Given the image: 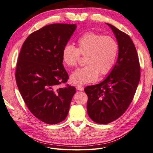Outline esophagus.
Returning a JSON list of instances; mask_svg holds the SVG:
<instances>
[{
    "label": "esophagus",
    "mask_w": 153,
    "mask_h": 153,
    "mask_svg": "<svg viewBox=\"0 0 153 153\" xmlns=\"http://www.w3.org/2000/svg\"><path fill=\"white\" fill-rule=\"evenodd\" d=\"M76 89L78 91H84V87H82L81 85H76Z\"/></svg>",
    "instance_id": "esophagus-1"
}]
</instances>
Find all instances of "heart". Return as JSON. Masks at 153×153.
Returning a JSON list of instances; mask_svg holds the SVG:
<instances>
[{
  "label": "heart",
  "mask_w": 153,
  "mask_h": 153,
  "mask_svg": "<svg viewBox=\"0 0 153 153\" xmlns=\"http://www.w3.org/2000/svg\"><path fill=\"white\" fill-rule=\"evenodd\" d=\"M118 44L112 37L88 32L77 40V48L67 44L62 52L63 62L68 67L75 66L80 54L85 56L86 66L77 69L70 75V82L75 85L93 82L100 75L112 70L118 54Z\"/></svg>",
  "instance_id": "1"
}]
</instances>
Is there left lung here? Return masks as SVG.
I'll return each mask as SVG.
<instances>
[{"label": "left lung", "mask_w": 153, "mask_h": 153, "mask_svg": "<svg viewBox=\"0 0 153 153\" xmlns=\"http://www.w3.org/2000/svg\"><path fill=\"white\" fill-rule=\"evenodd\" d=\"M119 47L118 58L105 79L98 84L87 86V114L96 123L108 124L125 112L133 100L140 78L137 50L128 35L112 25Z\"/></svg>", "instance_id": "1"}]
</instances>
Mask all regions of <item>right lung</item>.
Segmentation results:
<instances>
[{"label":"right lung","mask_w":153,"mask_h":153,"mask_svg":"<svg viewBox=\"0 0 153 153\" xmlns=\"http://www.w3.org/2000/svg\"><path fill=\"white\" fill-rule=\"evenodd\" d=\"M76 24H53L30 34L22 45L15 73L16 84L30 112L47 124L67 117L75 87L58 88L67 82L62 52Z\"/></svg>","instance_id":"1"}]
</instances>
